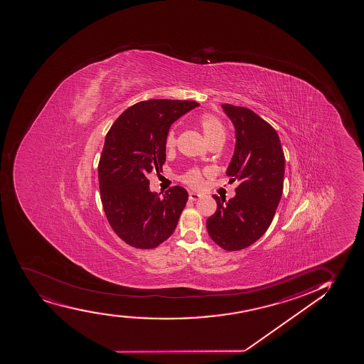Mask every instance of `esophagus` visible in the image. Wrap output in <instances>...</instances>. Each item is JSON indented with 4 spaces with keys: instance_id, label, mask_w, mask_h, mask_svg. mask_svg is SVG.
<instances>
[{
    "instance_id": "1",
    "label": "esophagus",
    "mask_w": 364,
    "mask_h": 364,
    "mask_svg": "<svg viewBox=\"0 0 364 364\" xmlns=\"http://www.w3.org/2000/svg\"><path fill=\"white\" fill-rule=\"evenodd\" d=\"M200 194H198V193L196 192H189V200L196 201L198 200V199H200Z\"/></svg>"
}]
</instances>
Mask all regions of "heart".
<instances>
[{
	"instance_id": "1",
	"label": "heart",
	"mask_w": 364,
	"mask_h": 364,
	"mask_svg": "<svg viewBox=\"0 0 364 364\" xmlns=\"http://www.w3.org/2000/svg\"><path fill=\"white\" fill-rule=\"evenodd\" d=\"M199 126H200L205 139L208 141V143L216 141V139H223L225 141V138H226L225 126L218 120V117H213V115H204L199 120ZM176 143H177L176 131H168L166 134V139H165V146H166L167 151L173 149ZM182 181L193 188H200L203 186V173H201L199 168H192L187 173H184Z\"/></svg>"
}]
</instances>
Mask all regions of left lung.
<instances>
[{
	"label": "left lung",
	"mask_w": 364,
	"mask_h": 364,
	"mask_svg": "<svg viewBox=\"0 0 364 364\" xmlns=\"http://www.w3.org/2000/svg\"><path fill=\"white\" fill-rule=\"evenodd\" d=\"M235 127V149L227 175L237 181L235 197L213 196L218 210L206 221L218 247L237 251L250 247L271 226L284 183V153L276 130L250 109L223 105Z\"/></svg>",
	"instance_id": "8db88e82"
}]
</instances>
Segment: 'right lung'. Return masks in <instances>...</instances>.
Here are the masks:
<instances>
[{
	"label": "right lung",
	"mask_w": 364,
	"mask_h": 364,
	"mask_svg": "<svg viewBox=\"0 0 364 364\" xmlns=\"http://www.w3.org/2000/svg\"><path fill=\"white\" fill-rule=\"evenodd\" d=\"M199 103L143 100L126 109L105 136L98 164L100 200L119 238L137 249H154L175 230L188 200L180 186L163 197L151 192L146 176L161 171L170 126Z\"/></svg>",
	"instance_id": "obj_1"
}]
</instances>
